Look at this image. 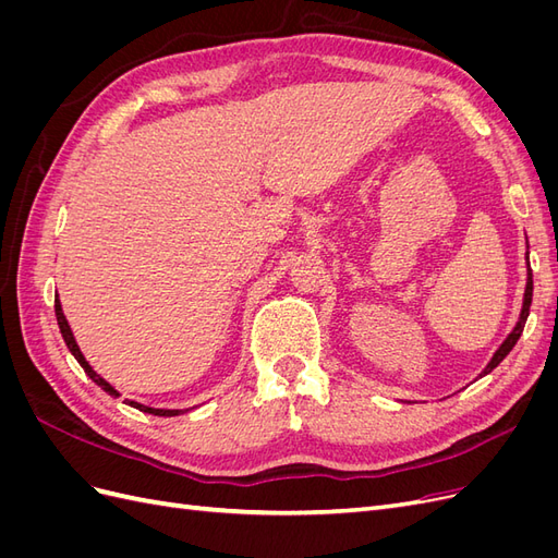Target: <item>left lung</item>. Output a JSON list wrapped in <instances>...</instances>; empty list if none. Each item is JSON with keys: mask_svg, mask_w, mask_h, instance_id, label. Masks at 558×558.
<instances>
[{"mask_svg": "<svg viewBox=\"0 0 558 558\" xmlns=\"http://www.w3.org/2000/svg\"><path fill=\"white\" fill-rule=\"evenodd\" d=\"M531 302H533V269L529 267V281H526V293H523V307H521L519 324H517L514 330L508 335V340H505V342L500 344V349L494 353V359L488 361V365L484 367L482 375H488V373H492V369H496V367L500 365V361H502L505 356H508V353L514 349L517 340H519L521 332H523V326H526V318H529V312H531Z\"/></svg>", "mask_w": 558, "mask_h": 558, "instance_id": "8db88e82", "label": "left lung"}]
</instances>
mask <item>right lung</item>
Here are the masks:
<instances>
[{
	"label": "right lung",
	"mask_w": 558,
	"mask_h": 558,
	"mask_svg": "<svg viewBox=\"0 0 558 558\" xmlns=\"http://www.w3.org/2000/svg\"><path fill=\"white\" fill-rule=\"evenodd\" d=\"M56 316H58V326H60V332H62V340H64V344H66V349H70L72 353H74V359L78 361V365L86 369V375L97 384V386H102L105 391L109 393V396H113V398H118V391L116 388L109 384V381H105L102 377H99L95 369L88 365V361L83 359V353H81V349H78V344H76V340H74V335H72V328H70V324H66V318H64V314H62V305H60V300H58V295H56ZM130 404L132 408H137L140 412H146V414H156V416H177L181 410H154V408H146V404H140V402H132L130 400Z\"/></svg>",
	"instance_id": "add662e5"
}]
</instances>
